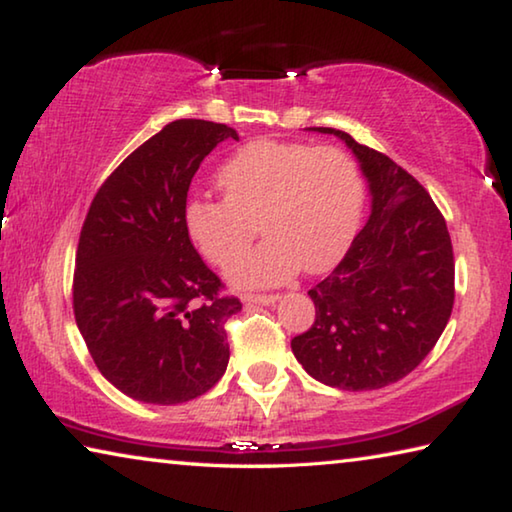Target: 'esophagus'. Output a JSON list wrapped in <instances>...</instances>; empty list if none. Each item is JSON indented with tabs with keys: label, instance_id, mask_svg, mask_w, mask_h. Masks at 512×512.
<instances>
[{
	"label": "esophagus",
	"instance_id": "obj_1",
	"mask_svg": "<svg viewBox=\"0 0 512 512\" xmlns=\"http://www.w3.org/2000/svg\"><path fill=\"white\" fill-rule=\"evenodd\" d=\"M280 298L277 293H244V302L248 305H273Z\"/></svg>",
	"mask_w": 512,
	"mask_h": 512
}]
</instances>
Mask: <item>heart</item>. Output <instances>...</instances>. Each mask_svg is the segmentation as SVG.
<instances>
[{
    "label": "heart",
    "instance_id": "heart-1",
    "mask_svg": "<svg viewBox=\"0 0 512 512\" xmlns=\"http://www.w3.org/2000/svg\"><path fill=\"white\" fill-rule=\"evenodd\" d=\"M221 201L187 205L189 237L207 262L228 266L256 234L269 239L230 268L239 287L280 284L298 271L323 273L339 262L357 232L361 178L336 146L255 140L219 169Z\"/></svg>",
    "mask_w": 512,
    "mask_h": 512
}]
</instances>
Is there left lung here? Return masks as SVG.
<instances>
[{
  "label": "left lung",
  "instance_id": "8db88e82",
  "mask_svg": "<svg viewBox=\"0 0 512 512\" xmlns=\"http://www.w3.org/2000/svg\"><path fill=\"white\" fill-rule=\"evenodd\" d=\"M370 183L372 212L339 266L309 291L316 318L291 350L311 377L375 391L433 350L454 307V250L427 189L388 155L336 128Z\"/></svg>",
  "mask_w": 512,
  "mask_h": 512
}]
</instances>
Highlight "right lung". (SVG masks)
<instances>
[{
  "mask_svg": "<svg viewBox=\"0 0 512 512\" xmlns=\"http://www.w3.org/2000/svg\"><path fill=\"white\" fill-rule=\"evenodd\" d=\"M235 128L176 119L110 173L85 216L72 284L74 318L94 363L121 393L180 404L223 377L225 320L241 311L189 239L194 173Z\"/></svg>",
  "mask_w": 512,
  "mask_h": 512,
  "instance_id": "obj_1",
  "label": "right lung"
}]
</instances>
